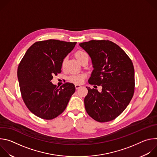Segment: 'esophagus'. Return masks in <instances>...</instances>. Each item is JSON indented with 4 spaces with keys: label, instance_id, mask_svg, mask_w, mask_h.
I'll return each instance as SVG.
<instances>
[{
    "label": "esophagus",
    "instance_id": "1",
    "mask_svg": "<svg viewBox=\"0 0 157 157\" xmlns=\"http://www.w3.org/2000/svg\"><path fill=\"white\" fill-rule=\"evenodd\" d=\"M75 87L76 89H78L79 88L81 87V85H79V84H75Z\"/></svg>",
    "mask_w": 157,
    "mask_h": 157
}]
</instances>
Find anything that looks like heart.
Listing matches in <instances>:
<instances>
[{
  "label": "heart",
  "mask_w": 157,
  "mask_h": 157,
  "mask_svg": "<svg viewBox=\"0 0 157 157\" xmlns=\"http://www.w3.org/2000/svg\"><path fill=\"white\" fill-rule=\"evenodd\" d=\"M76 57L77 58V59L81 62L84 58L86 57H88V55L86 53H85L83 51H78L76 54H75ZM66 58H64L61 63V66L62 68H64L65 64H66ZM86 77V74L84 73H81V74H78V75H73L71 76H70L69 79L70 81H71L72 82L75 83V84H80L81 83L83 80L85 79V78Z\"/></svg>",
  "instance_id": "1"
}]
</instances>
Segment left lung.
<instances>
[{
	"instance_id": "1",
	"label": "left lung",
	"mask_w": 157,
	"mask_h": 157,
	"mask_svg": "<svg viewBox=\"0 0 157 157\" xmlns=\"http://www.w3.org/2000/svg\"><path fill=\"white\" fill-rule=\"evenodd\" d=\"M91 58L93 71L88 82L102 86V91L87 88L84 98L87 113L95 121L115 119L130 103L135 89L133 63L117 44L109 40L79 43Z\"/></svg>"
}]
</instances>
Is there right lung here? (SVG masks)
<instances>
[{"label": "right lung", "mask_w": 157, "mask_h": 157, "mask_svg": "<svg viewBox=\"0 0 157 157\" xmlns=\"http://www.w3.org/2000/svg\"><path fill=\"white\" fill-rule=\"evenodd\" d=\"M76 42L57 40L37 41L27 50L17 70L20 89L26 106L37 117L53 119L65 110L75 92L73 84L59 88L51 80L61 72V63Z\"/></svg>", "instance_id": "right-lung-1"}]
</instances>
